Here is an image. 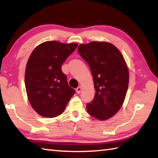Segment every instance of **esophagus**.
I'll list each match as a JSON object with an SVG mask.
<instances>
[{
    "mask_svg": "<svg viewBox=\"0 0 158 158\" xmlns=\"http://www.w3.org/2000/svg\"><path fill=\"white\" fill-rule=\"evenodd\" d=\"M81 89H82L81 86H79L78 88H77V89H76V92H77V94H80V93H81Z\"/></svg>",
    "mask_w": 158,
    "mask_h": 158,
    "instance_id": "esophagus-1",
    "label": "esophagus"
}]
</instances>
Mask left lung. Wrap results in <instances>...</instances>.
Returning <instances> with one entry per match:
<instances>
[{
  "label": "left lung",
  "mask_w": 158,
  "mask_h": 158,
  "mask_svg": "<svg viewBox=\"0 0 158 158\" xmlns=\"http://www.w3.org/2000/svg\"><path fill=\"white\" fill-rule=\"evenodd\" d=\"M78 52L88 64L96 90L94 98L87 104V110L98 120L108 119L118 112L126 98L129 71L125 60L108 42L81 44Z\"/></svg>",
  "instance_id": "left-lung-1"
}]
</instances>
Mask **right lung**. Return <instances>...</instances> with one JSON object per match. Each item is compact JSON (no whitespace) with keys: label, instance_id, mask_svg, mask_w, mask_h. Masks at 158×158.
Returning a JSON list of instances; mask_svg holds the SVG:
<instances>
[{"label":"right lung","instance_id":"1","mask_svg":"<svg viewBox=\"0 0 158 158\" xmlns=\"http://www.w3.org/2000/svg\"><path fill=\"white\" fill-rule=\"evenodd\" d=\"M77 46V43L46 41L36 47L30 56L25 71L26 90L32 107L40 115H61L75 93L61 66Z\"/></svg>","mask_w":158,"mask_h":158}]
</instances>
